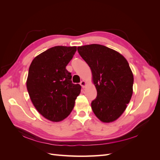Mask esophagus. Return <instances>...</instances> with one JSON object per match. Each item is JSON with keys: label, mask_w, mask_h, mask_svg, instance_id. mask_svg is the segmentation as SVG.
<instances>
[{"label": "esophagus", "mask_w": 160, "mask_h": 160, "mask_svg": "<svg viewBox=\"0 0 160 160\" xmlns=\"http://www.w3.org/2000/svg\"><path fill=\"white\" fill-rule=\"evenodd\" d=\"M80 85H81L82 88H85V85H86V82L85 81H81V83H80Z\"/></svg>", "instance_id": "34e87169"}]
</instances>
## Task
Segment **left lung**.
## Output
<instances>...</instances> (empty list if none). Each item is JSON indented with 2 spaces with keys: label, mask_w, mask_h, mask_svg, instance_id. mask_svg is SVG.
Listing matches in <instances>:
<instances>
[{
  "label": "left lung",
  "mask_w": 160,
  "mask_h": 160,
  "mask_svg": "<svg viewBox=\"0 0 160 160\" xmlns=\"http://www.w3.org/2000/svg\"><path fill=\"white\" fill-rule=\"evenodd\" d=\"M91 68L98 95L91 108L101 122H112L127 108L133 93V75L125 57L105 46L92 44L77 47Z\"/></svg>",
  "instance_id": "obj_1"
}]
</instances>
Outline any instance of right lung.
I'll return each instance as SVG.
<instances>
[{"label": "right lung", "mask_w": 160, "mask_h": 160, "mask_svg": "<svg viewBox=\"0 0 160 160\" xmlns=\"http://www.w3.org/2000/svg\"><path fill=\"white\" fill-rule=\"evenodd\" d=\"M76 47L55 46L37 56L28 69L27 88L32 104L43 117L60 122L74 108L81 87L73 84L66 66Z\"/></svg>", "instance_id": "obj_1"}]
</instances>
